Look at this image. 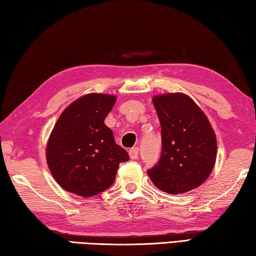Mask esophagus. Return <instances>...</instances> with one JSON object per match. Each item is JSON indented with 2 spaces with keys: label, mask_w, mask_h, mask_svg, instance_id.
<instances>
[{
  "label": "esophagus",
  "mask_w": 256,
  "mask_h": 256,
  "mask_svg": "<svg viewBox=\"0 0 256 256\" xmlns=\"http://www.w3.org/2000/svg\"><path fill=\"white\" fill-rule=\"evenodd\" d=\"M128 154H130V157H131V159H136L138 156V146H133V148L130 149Z\"/></svg>",
  "instance_id": "34e87169"
}]
</instances>
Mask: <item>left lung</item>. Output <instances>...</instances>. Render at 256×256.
<instances>
[{
	"label": "left lung",
	"mask_w": 256,
	"mask_h": 256,
	"mask_svg": "<svg viewBox=\"0 0 256 256\" xmlns=\"http://www.w3.org/2000/svg\"><path fill=\"white\" fill-rule=\"evenodd\" d=\"M154 105L162 125V154L148 175L164 192H188L214 170L216 134L204 112L186 94L157 96Z\"/></svg>",
	"instance_id": "8db88e82"
}]
</instances>
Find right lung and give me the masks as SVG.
<instances>
[{
    "label": "right lung",
    "mask_w": 256,
    "mask_h": 256,
    "mask_svg": "<svg viewBox=\"0 0 256 256\" xmlns=\"http://www.w3.org/2000/svg\"><path fill=\"white\" fill-rule=\"evenodd\" d=\"M115 102L110 94H90L60 114L47 144V164L62 188L96 196L110 188L120 164L130 159L104 124Z\"/></svg>",
    "instance_id": "obj_1"
}]
</instances>
